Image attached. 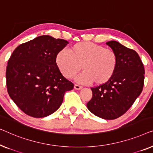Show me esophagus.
Returning a JSON list of instances; mask_svg holds the SVG:
<instances>
[{
	"label": "esophagus",
	"mask_w": 153,
	"mask_h": 153,
	"mask_svg": "<svg viewBox=\"0 0 153 153\" xmlns=\"http://www.w3.org/2000/svg\"><path fill=\"white\" fill-rule=\"evenodd\" d=\"M74 88H75V89H76V90H80L82 89V87H81V86H79L78 85H75Z\"/></svg>",
	"instance_id": "esophagus-1"
}]
</instances>
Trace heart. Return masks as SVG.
Instances as JSON below:
<instances>
[{"label": "heart", "mask_w": 153, "mask_h": 153, "mask_svg": "<svg viewBox=\"0 0 153 153\" xmlns=\"http://www.w3.org/2000/svg\"><path fill=\"white\" fill-rule=\"evenodd\" d=\"M62 50L56 55V64L66 78L75 76L80 65L84 70L76 80L81 84L100 85L111 78L117 69L118 57L112 49L91 42H79L69 48Z\"/></svg>", "instance_id": "heart-1"}]
</instances>
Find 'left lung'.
I'll return each mask as SVG.
<instances>
[{"label": "left lung", "instance_id": "obj_1", "mask_svg": "<svg viewBox=\"0 0 153 153\" xmlns=\"http://www.w3.org/2000/svg\"><path fill=\"white\" fill-rule=\"evenodd\" d=\"M106 44L117 53V69L106 83L91 88L93 96L87 106L97 117L113 120L124 114L141 94L145 71L136 51L116 41Z\"/></svg>", "mask_w": 153, "mask_h": 153}]
</instances>
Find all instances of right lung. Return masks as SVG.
I'll return each instance as SVG.
<instances>
[{"label":"right lung","instance_id":"right-lung-1","mask_svg":"<svg viewBox=\"0 0 153 153\" xmlns=\"http://www.w3.org/2000/svg\"><path fill=\"white\" fill-rule=\"evenodd\" d=\"M67 41L43 35L19 45L8 60L6 83L9 96L26 114L46 117L61 106L74 85L56 64V55Z\"/></svg>","mask_w":153,"mask_h":153}]
</instances>
